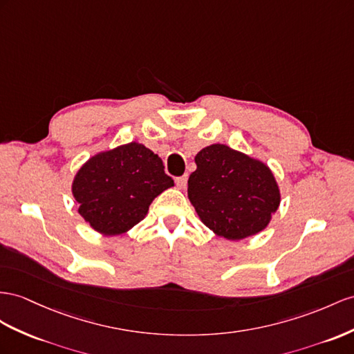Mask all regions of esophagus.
Here are the masks:
<instances>
[{
  "mask_svg": "<svg viewBox=\"0 0 354 354\" xmlns=\"http://www.w3.org/2000/svg\"><path fill=\"white\" fill-rule=\"evenodd\" d=\"M187 180H188V175H184V176H179L176 178V187L179 189H185L187 187Z\"/></svg>",
  "mask_w": 354,
  "mask_h": 354,
  "instance_id": "34e87169",
  "label": "esophagus"
}]
</instances>
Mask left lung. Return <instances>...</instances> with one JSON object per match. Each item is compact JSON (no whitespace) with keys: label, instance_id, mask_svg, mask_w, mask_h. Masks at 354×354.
Segmentation results:
<instances>
[{"label":"left lung","instance_id":"1","mask_svg":"<svg viewBox=\"0 0 354 354\" xmlns=\"http://www.w3.org/2000/svg\"><path fill=\"white\" fill-rule=\"evenodd\" d=\"M188 179V198L215 234L241 241L257 234L281 202L272 170L260 160L215 143L197 153Z\"/></svg>","mask_w":354,"mask_h":354}]
</instances>
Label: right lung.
<instances>
[{
  "instance_id": "1",
  "label": "right lung",
  "mask_w": 354,
  "mask_h": 354,
  "mask_svg": "<svg viewBox=\"0 0 354 354\" xmlns=\"http://www.w3.org/2000/svg\"><path fill=\"white\" fill-rule=\"evenodd\" d=\"M170 187L174 179L157 153L131 142L91 157L77 170L71 192L91 227L115 236L140 223L153 198Z\"/></svg>"
}]
</instances>
